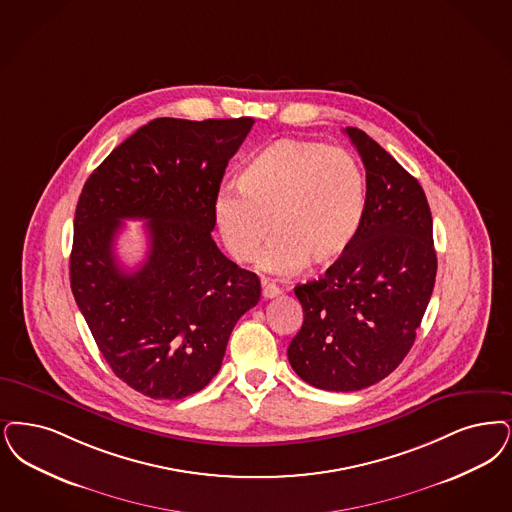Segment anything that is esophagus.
<instances>
[{"instance_id": "esophagus-1", "label": "esophagus", "mask_w": 512, "mask_h": 512, "mask_svg": "<svg viewBox=\"0 0 512 512\" xmlns=\"http://www.w3.org/2000/svg\"><path fill=\"white\" fill-rule=\"evenodd\" d=\"M280 293H282V289L276 286V284H270V282L263 284V297H265V299H274V297H278Z\"/></svg>"}]
</instances>
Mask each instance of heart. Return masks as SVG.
Listing matches in <instances>:
<instances>
[{
	"label": "heart",
	"mask_w": 512,
	"mask_h": 512,
	"mask_svg": "<svg viewBox=\"0 0 512 512\" xmlns=\"http://www.w3.org/2000/svg\"><path fill=\"white\" fill-rule=\"evenodd\" d=\"M213 202V219L228 255L251 263L270 236L259 266L287 276L337 263L354 244L368 209V181L347 150L280 139L257 152Z\"/></svg>",
	"instance_id": "obj_1"
}]
</instances>
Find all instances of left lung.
I'll list each match as a JSON object with an SVG mask.
<instances>
[{
	"mask_svg": "<svg viewBox=\"0 0 512 512\" xmlns=\"http://www.w3.org/2000/svg\"><path fill=\"white\" fill-rule=\"evenodd\" d=\"M345 133L366 167L364 225L322 278L295 287L305 320L287 348L303 381L333 392L366 389L400 366L438 266L421 184L362 129Z\"/></svg>",
	"mask_w": 512,
	"mask_h": 512,
	"instance_id": "left-lung-1",
	"label": "left lung"
}]
</instances>
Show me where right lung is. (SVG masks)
<instances>
[{
    "label": "right lung",
    "mask_w": 512,
    "mask_h": 512,
    "mask_svg": "<svg viewBox=\"0 0 512 512\" xmlns=\"http://www.w3.org/2000/svg\"><path fill=\"white\" fill-rule=\"evenodd\" d=\"M253 118H156L83 184L70 287L106 364L154 400L190 396L217 375L226 343L261 299L257 274L211 238L213 202ZM123 218H146L149 255L125 273L113 242Z\"/></svg>",
    "instance_id": "add662e5"
}]
</instances>
